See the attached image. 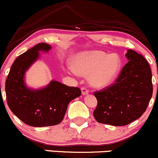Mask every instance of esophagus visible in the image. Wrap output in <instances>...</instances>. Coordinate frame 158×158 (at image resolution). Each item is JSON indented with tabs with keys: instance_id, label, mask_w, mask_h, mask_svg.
<instances>
[{
	"instance_id": "1",
	"label": "esophagus",
	"mask_w": 158,
	"mask_h": 158,
	"mask_svg": "<svg viewBox=\"0 0 158 158\" xmlns=\"http://www.w3.org/2000/svg\"><path fill=\"white\" fill-rule=\"evenodd\" d=\"M81 92H82V94L86 95L89 93V90L85 87H81Z\"/></svg>"
}]
</instances>
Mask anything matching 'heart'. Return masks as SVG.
<instances>
[{
  "instance_id": "heart-1",
  "label": "heart",
  "mask_w": 158,
  "mask_h": 158,
  "mask_svg": "<svg viewBox=\"0 0 158 158\" xmlns=\"http://www.w3.org/2000/svg\"><path fill=\"white\" fill-rule=\"evenodd\" d=\"M74 69L83 76L90 74V83L97 87H104L112 83L121 68V60L117 54H107L101 51L81 53L74 60Z\"/></svg>"
}]
</instances>
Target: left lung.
I'll use <instances>...</instances> for the list:
<instances>
[{
	"instance_id": "left-lung-1",
	"label": "left lung",
	"mask_w": 158,
	"mask_h": 158,
	"mask_svg": "<svg viewBox=\"0 0 158 158\" xmlns=\"http://www.w3.org/2000/svg\"><path fill=\"white\" fill-rule=\"evenodd\" d=\"M128 62L115 83L94 93L98 100L94 117L98 122L124 126L138 119L146 110L153 94L152 74L146 59L133 50Z\"/></svg>"
}]
</instances>
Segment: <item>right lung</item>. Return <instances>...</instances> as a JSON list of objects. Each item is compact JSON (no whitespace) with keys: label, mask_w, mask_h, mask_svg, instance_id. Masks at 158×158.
Instances as JSON below:
<instances>
[{"label":"right lung","mask_w":158,"mask_h":158,"mask_svg":"<svg viewBox=\"0 0 158 158\" xmlns=\"http://www.w3.org/2000/svg\"><path fill=\"white\" fill-rule=\"evenodd\" d=\"M51 46L39 43L17 57L5 82L7 103L12 112L32 127H47L61 122L68 105L81 94L79 87H69L52 81L46 87L31 90L24 84V76L38 58L39 51H48Z\"/></svg>","instance_id":"obj_1"}]
</instances>
